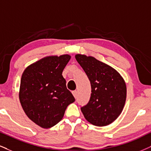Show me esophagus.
I'll list each match as a JSON object with an SVG mask.
<instances>
[{
    "instance_id": "obj_1",
    "label": "esophagus",
    "mask_w": 151,
    "mask_h": 151,
    "mask_svg": "<svg viewBox=\"0 0 151 151\" xmlns=\"http://www.w3.org/2000/svg\"><path fill=\"white\" fill-rule=\"evenodd\" d=\"M72 94H73V95L74 96V97H75V98L76 99V97H77V94H78L77 91H76V90H75V91H73V92H72Z\"/></svg>"
}]
</instances>
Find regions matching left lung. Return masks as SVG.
I'll use <instances>...</instances> for the list:
<instances>
[{
    "label": "left lung",
    "mask_w": 151,
    "mask_h": 151,
    "mask_svg": "<svg viewBox=\"0 0 151 151\" xmlns=\"http://www.w3.org/2000/svg\"><path fill=\"white\" fill-rule=\"evenodd\" d=\"M76 60L90 80V99L81 108L85 118L93 125L111 124L122 113L127 98V86L115 68L92 56L77 54Z\"/></svg>",
    "instance_id": "8db88e82"
}]
</instances>
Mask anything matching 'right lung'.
Listing matches in <instances>:
<instances>
[{"mask_svg": "<svg viewBox=\"0 0 151 151\" xmlns=\"http://www.w3.org/2000/svg\"><path fill=\"white\" fill-rule=\"evenodd\" d=\"M70 59L69 55L47 56L28 66L22 73L19 92L22 109L44 129L60 122L67 106L75 101L62 76Z\"/></svg>", "mask_w": 151, "mask_h": 151, "instance_id": "add662e5", "label": "right lung"}]
</instances>
